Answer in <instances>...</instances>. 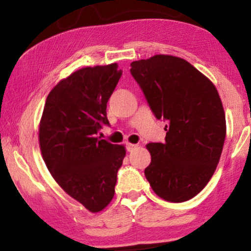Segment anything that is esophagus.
<instances>
[{
	"label": "esophagus",
	"mask_w": 251,
	"mask_h": 251,
	"mask_svg": "<svg viewBox=\"0 0 251 251\" xmlns=\"http://www.w3.org/2000/svg\"><path fill=\"white\" fill-rule=\"evenodd\" d=\"M126 148H127V151H128V152H132V151H134V150L138 148V145H135V144L128 143L127 145H126Z\"/></svg>",
	"instance_id": "34e87169"
}]
</instances>
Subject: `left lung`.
Wrapping results in <instances>:
<instances>
[{
  "instance_id": "left-lung-1",
  "label": "left lung",
  "mask_w": 251,
  "mask_h": 251,
  "mask_svg": "<svg viewBox=\"0 0 251 251\" xmlns=\"http://www.w3.org/2000/svg\"><path fill=\"white\" fill-rule=\"evenodd\" d=\"M131 74L155 118L168 122L165 142L146 145V179L164 201L191 200L211 179L226 139L217 88L186 60L164 54L133 61Z\"/></svg>"
}]
</instances>
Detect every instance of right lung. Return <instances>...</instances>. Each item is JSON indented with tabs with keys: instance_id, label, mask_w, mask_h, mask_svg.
<instances>
[{
	"instance_id": "add662e5",
	"label": "right lung",
	"mask_w": 251,
	"mask_h": 251,
	"mask_svg": "<svg viewBox=\"0 0 251 251\" xmlns=\"http://www.w3.org/2000/svg\"><path fill=\"white\" fill-rule=\"evenodd\" d=\"M122 71L118 63L85 67L60 80L48 94L39 125L46 166L61 189L88 211L111 203L126 150L97 137L107 125V101Z\"/></svg>"
}]
</instances>
